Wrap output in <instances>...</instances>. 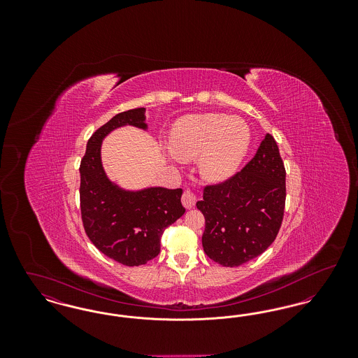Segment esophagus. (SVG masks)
<instances>
[{
  "label": "esophagus",
  "mask_w": 358,
  "mask_h": 358,
  "mask_svg": "<svg viewBox=\"0 0 358 358\" xmlns=\"http://www.w3.org/2000/svg\"><path fill=\"white\" fill-rule=\"evenodd\" d=\"M181 201H182V205H184L187 209H192V208L196 205L197 197H196V194H194L192 190L187 189V190L184 192V194H182Z\"/></svg>",
  "instance_id": "1"
}]
</instances>
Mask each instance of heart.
<instances>
[{
	"label": "heart",
	"instance_id": "heart-1",
	"mask_svg": "<svg viewBox=\"0 0 358 358\" xmlns=\"http://www.w3.org/2000/svg\"><path fill=\"white\" fill-rule=\"evenodd\" d=\"M251 146V129L240 118L225 114H193L171 127L169 149L180 159L200 158L199 169L212 182L231 177Z\"/></svg>",
	"mask_w": 358,
	"mask_h": 358
}]
</instances>
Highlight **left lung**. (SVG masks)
<instances>
[{"label":"left lung","mask_w":358,"mask_h":358,"mask_svg":"<svg viewBox=\"0 0 358 358\" xmlns=\"http://www.w3.org/2000/svg\"><path fill=\"white\" fill-rule=\"evenodd\" d=\"M286 201V171L273 136L229 180L205 187L197 209L205 217V254L236 267L263 254L276 238Z\"/></svg>","instance_id":"left-lung-1"}]
</instances>
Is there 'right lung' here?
Returning a JSON list of instances; mask_svg holds the SVG:
<instances>
[{"mask_svg": "<svg viewBox=\"0 0 358 358\" xmlns=\"http://www.w3.org/2000/svg\"><path fill=\"white\" fill-rule=\"evenodd\" d=\"M124 126L148 130L146 108L117 114L88 139L79 169L80 210L92 244L104 255L133 267L159 254L164 231L185 213V208L181 204L182 189L129 190L107 177L101 154L103 139Z\"/></svg>", "mask_w": 358, "mask_h": 358, "instance_id": "right-lung-1", "label": "right lung"}]
</instances>
